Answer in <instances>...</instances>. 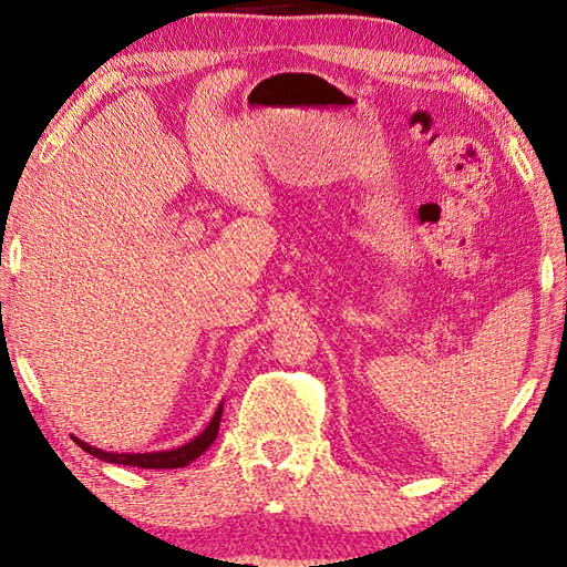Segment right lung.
Instances as JSON below:
<instances>
[{"instance_id":"right-lung-1","label":"right lung","mask_w":567,"mask_h":567,"mask_svg":"<svg viewBox=\"0 0 567 567\" xmlns=\"http://www.w3.org/2000/svg\"><path fill=\"white\" fill-rule=\"evenodd\" d=\"M221 412H224V404H219V409H216V414L209 421V426L204 429L197 439H192L189 443L179 445V449H173V451H158V453H106V451L94 449V445L84 443V441H80L75 436H72V439H75V443L80 445L82 451H87L90 455L100 457V461H104V463L134 465V467H148V470L185 467V465H189L192 461H195V457H199L216 441V433H219Z\"/></svg>"}]
</instances>
